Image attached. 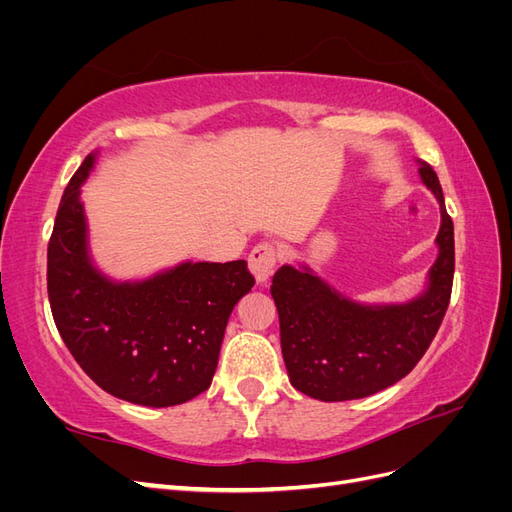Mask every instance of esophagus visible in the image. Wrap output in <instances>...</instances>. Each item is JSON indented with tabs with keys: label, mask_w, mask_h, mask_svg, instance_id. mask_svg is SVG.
<instances>
[{
	"label": "esophagus",
	"mask_w": 512,
	"mask_h": 512,
	"mask_svg": "<svg viewBox=\"0 0 512 512\" xmlns=\"http://www.w3.org/2000/svg\"><path fill=\"white\" fill-rule=\"evenodd\" d=\"M277 262V252L271 243H258L250 254V271L254 273L258 284H265L273 275Z\"/></svg>",
	"instance_id": "34e87169"
}]
</instances>
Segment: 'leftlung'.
<instances>
[{
	"mask_svg": "<svg viewBox=\"0 0 512 512\" xmlns=\"http://www.w3.org/2000/svg\"><path fill=\"white\" fill-rule=\"evenodd\" d=\"M418 166L442 218L438 258L421 294L406 303L371 305L346 297L307 265H284L273 275L282 354L297 391L320 401L369 397L408 376L436 337L451 301L455 235L438 175L427 162Z\"/></svg>",
	"mask_w": 512,
	"mask_h": 512,
	"instance_id": "1",
	"label": "left lung"
}]
</instances>
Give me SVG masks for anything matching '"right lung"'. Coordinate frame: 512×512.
<instances>
[{"label": "right lung", "mask_w": 512, "mask_h": 512, "mask_svg": "<svg viewBox=\"0 0 512 512\" xmlns=\"http://www.w3.org/2000/svg\"><path fill=\"white\" fill-rule=\"evenodd\" d=\"M89 153L61 196L46 254L57 331L100 389L136 406L168 408L209 389L232 309L254 286L245 260L192 262L119 282L89 250L81 188Z\"/></svg>", "instance_id": "1"}]
</instances>
